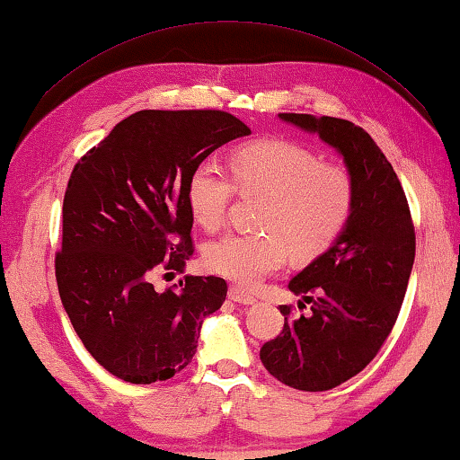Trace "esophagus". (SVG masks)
<instances>
[{
	"instance_id": "esophagus-1",
	"label": "esophagus",
	"mask_w": 460,
	"mask_h": 460,
	"mask_svg": "<svg viewBox=\"0 0 460 460\" xmlns=\"http://www.w3.org/2000/svg\"><path fill=\"white\" fill-rule=\"evenodd\" d=\"M229 299H233L235 304H243V305H249L255 302V297L252 294H247V291H243L241 288H229Z\"/></svg>"
}]
</instances>
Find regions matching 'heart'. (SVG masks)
I'll return each mask as SVG.
<instances>
[{
    "label": "heart",
    "mask_w": 460,
    "mask_h": 460,
    "mask_svg": "<svg viewBox=\"0 0 460 460\" xmlns=\"http://www.w3.org/2000/svg\"><path fill=\"white\" fill-rule=\"evenodd\" d=\"M235 189L261 195V233H227L203 252L205 267L237 286L253 288L286 263L328 252L348 227L356 203L344 166L322 163L315 150L283 138L255 140L231 155V177L213 161L199 163L187 181V205L201 227L219 229Z\"/></svg>",
    "instance_id": "heart-1"
}]
</instances>
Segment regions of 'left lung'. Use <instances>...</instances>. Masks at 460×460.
Masks as SVG:
<instances>
[{
  "mask_svg": "<svg viewBox=\"0 0 460 460\" xmlns=\"http://www.w3.org/2000/svg\"><path fill=\"white\" fill-rule=\"evenodd\" d=\"M279 119L336 148L356 187L344 233L288 286L304 299L299 310L310 304L312 312L294 315L279 305L283 330L259 352L279 382L322 392L362 372L394 328L414 263V225L394 169L364 128L332 116Z\"/></svg>",
  "mask_w": 460,
  "mask_h": 460,
  "instance_id": "left-lung-1",
  "label": "left lung"
}]
</instances>
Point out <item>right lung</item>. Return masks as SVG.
<instances>
[{
    "label": "right lung",
    "instance_id": "add662e5",
    "mask_svg": "<svg viewBox=\"0 0 460 460\" xmlns=\"http://www.w3.org/2000/svg\"><path fill=\"white\" fill-rule=\"evenodd\" d=\"M249 127L223 111H140L74 166L62 207L56 281L92 358L130 384L169 380L193 360L207 315L227 297L215 275L156 291L158 271L193 257L187 181Z\"/></svg>",
    "mask_w": 460,
    "mask_h": 460
}]
</instances>
